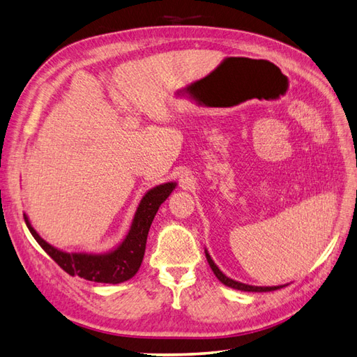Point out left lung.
Listing matches in <instances>:
<instances>
[{
  "label": "left lung",
  "mask_w": 357,
  "mask_h": 357,
  "mask_svg": "<svg viewBox=\"0 0 357 357\" xmlns=\"http://www.w3.org/2000/svg\"><path fill=\"white\" fill-rule=\"evenodd\" d=\"M205 257H206V261H208V264H210V268H211L213 272H214V275L218 277V280L220 281V283H223V284L228 286V287L237 289V291H243V292H272V291H277V289H281V287L287 286V284H283V286H251V284L240 283V281H236V280H233V278L227 277L225 273H223V272L218 268V264L213 261L211 255L208 254V251H206V250H205Z\"/></svg>",
  "instance_id": "1"
}]
</instances>
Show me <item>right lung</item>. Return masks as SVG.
I'll return each mask as SVG.
<instances>
[{"label":"right lung","instance_id":"right-lung-1","mask_svg":"<svg viewBox=\"0 0 357 357\" xmlns=\"http://www.w3.org/2000/svg\"><path fill=\"white\" fill-rule=\"evenodd\" d=\"M176 182H165L156 185L141 199L137 211L132 219L130 228L126 237L107 252H66L59 250L38 234V231L31 227L27 214H24V220L31 236L35 237L40 248L59 264V266L70 275H77L96 283L119 284L128 281L138 272L146 251L147 234L156 211L161 204L170 196L176 188Z\"/></svg>","mask_w":357,"mask_h":357}]
</instances>
